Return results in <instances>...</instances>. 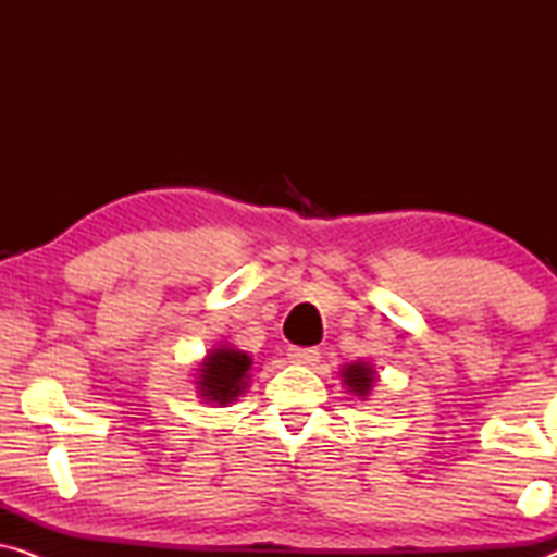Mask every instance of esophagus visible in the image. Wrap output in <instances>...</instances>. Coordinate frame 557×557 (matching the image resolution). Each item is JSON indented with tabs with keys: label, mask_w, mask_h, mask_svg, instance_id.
Segmentation results:
<instances>
[{
	"label": "esophagus",
	"mask_w": 557,
	"mask_h": 557,
	"mask_svg": "<svg viewBox=\"0 0 557 557\" xmlns=\"http://www.w3.org/2000/svg\"><path fill=\"white\" fill-rule=\"evenodd\" d=\"M288 360L296 364H317L319 349L317 347H292L288 349Z\"/></svg>",
	"instance_id": "1"
}]
</instances>
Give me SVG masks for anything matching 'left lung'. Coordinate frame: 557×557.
<instances>
[{
	"label": "left lung",
	"mask_w": 557,
	"mask_h": 557,
	"mask_svg": "<svg viewBox=\"0 0 557 557\" xmlns=\"http://www.w3.org/2000/svg\"><path fill=\"white\" fill-rule=\"evenodd\" d=\"M342 377H345V385H349V391H355L357 395H368V391L372 387V380H375V372H372L368 364L355 362V364H347L345 372H342Z\"/></svg>",
	"instance_id": "obj_1"
}]
</instances>
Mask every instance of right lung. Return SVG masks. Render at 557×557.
<instances>
[{"label": "right lung", "mask_w": 557, "mask_h": 557, "mask_svg": "<svg viewBox=\"0 0 557 557\" xmlns=\"http://www.w3.org/2000/svg\"><path fill=\"white\" fill-rule=\"evenodd\" d=\"M250 370V357L240 349L220 347L210 352L208 362L200 370V391L208 400L231 403L235 395L246 391V380Z\"/></svg>", "instance_id": "1"}]
</instances>
